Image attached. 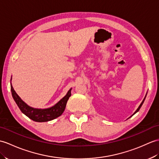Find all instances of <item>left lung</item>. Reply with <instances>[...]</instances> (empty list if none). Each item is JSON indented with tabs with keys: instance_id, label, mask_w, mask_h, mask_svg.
Here are the masks:
<instances>
[{
	"instance_id": "8db88e82",
	"label": "left lung",
	"mask_w": 159,
	"mask_h": 159,
	"mask_svg": "<svg viewBox=\"0 0 159 159\" xmlns=\"http://www.w3.org/2000/svg\"><path fill=\"white\" fill-rule=\"evenodd\" d=\"M146 96H145L144 99H143V101H142V102L141 103V104H140V105H139V106L138 107V108L137 110H136V111H135V112L134 113V114H133V115H134V114H135L136 112H138L139 111V109H140V108H141V107H142V104H143V102H144V100H145V98H146ZM133 115H132V116H133Z\"/></svg>"
}]
</instances>
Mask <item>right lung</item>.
<instances>
[{
	"instance_id": "add662e5",
	"label": "right lung",
	"mask_w": 159,
	"mask_h": 159,
	"mask_svg": "<svg viewBox=\"0 0 159 159\" xmlns=\"http://www.w3.org/2000/svg\"><path fill=\"white\" fill-rule=\"evenodd\" d=\"M71 89H72L68 91L67 94L61 100L59 101L53 106L49 108L39 109L32 108L25 104L16 93V92L13 89L11 83V91L12 96L21 112L32 120L36 122L49 121L61 116L64 112L67 102L71 95Z\"/></svg>"
}]
</instances>
